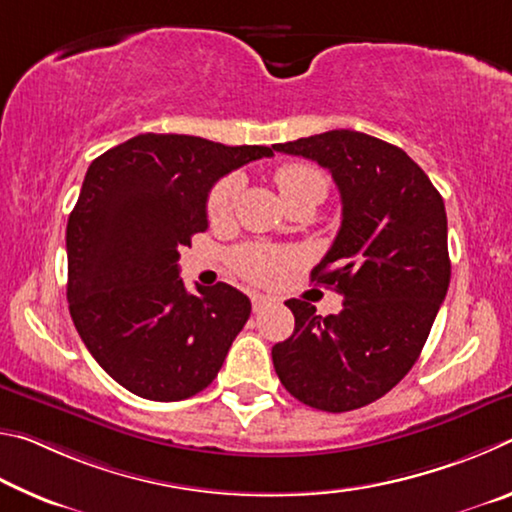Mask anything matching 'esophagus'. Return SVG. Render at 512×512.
<instances>
[{
  "label": "esophagus",
  "instance_id": "obj_1",
  "mask_svg": "<svg viewBox=\"0 0 512 512\" xmlns=\"http://www.w3.org/2000/svg\"><path fill=\"white\" fill-rule=\"evenodd\" d=\"M250 302H253V311H264L266 307H271L275 300L262 296V293H253V296H250Z\"/></svg>",
  "mask_w": 512,
  "mask_h": 512
}]
</instances>
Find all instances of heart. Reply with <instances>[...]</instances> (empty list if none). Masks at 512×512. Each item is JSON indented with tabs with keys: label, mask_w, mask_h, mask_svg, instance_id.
Listing matches in <instances>:
<instances>
[{
	"label": "heart",
	"mask_w": 512,
	"mask_h": 512,
	"mask_svg": "<svg viewBox=\"0 0 512 512\" xmlns=\"http://www.w3.org/2000/svg\"><path fill=\"white\" fill-rule=\"evenodd\" d=\"M275 185L280 189L284 203L300 196H316L318 201H323L327 192V180L323 173L302 162H287L277 167ZM237 189V178H223L212 187L210 198H207V216H210L212 223H223L232 214ZM230 262L235 266V271L250 282L275 284L289 266L298 262V255L287 248L248 244L237 248Z\"/></svg>",
	"instance_id": "b5f03b06"
}]
</instances>
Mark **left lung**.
Returning a JSON list of instances; mask_svg holds the SVG:
<instances>
[{
	"label": "left lung",
	"mask_w": 512,
	"mask_h": 512,
	"mask_svg": "<svg viewBox=\"0 0 512 512\" xmlns=\"http://www.w3.org/2000/svg\"><path fill=\"white\" fill-rule=\"evenodd\" d=\"M273 149L325 167L343 205L339 235L311 273L343 293L341 314L284 302L296 329L273 345L275 372L311 409H361L413 368L447 296L443 196L400 146L366 133L341 128Z\"/></svg>",
	"instance_id": "8db88e82"
}]
</instances>
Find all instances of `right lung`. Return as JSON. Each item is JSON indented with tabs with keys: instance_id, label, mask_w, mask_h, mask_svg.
<instances>
[{
	"instance_id": "1",
	"label": "right lung",
	"mask_w": 512,
	"mask_h": 512,
	"mask_svg": "<svg viewBox=\"0 0 512 512\" xmlns=\"http://www.w3.org/2000/svg\"><path fill=\"white\" fill-rule=\"evenodd\" d=\"M268 146L144 133L99 155L67 221V300L85 348L153 402L201 393L250 316L230 284L180 280V248L207 230V194Z\"/></svg>"
}]
</instances>
